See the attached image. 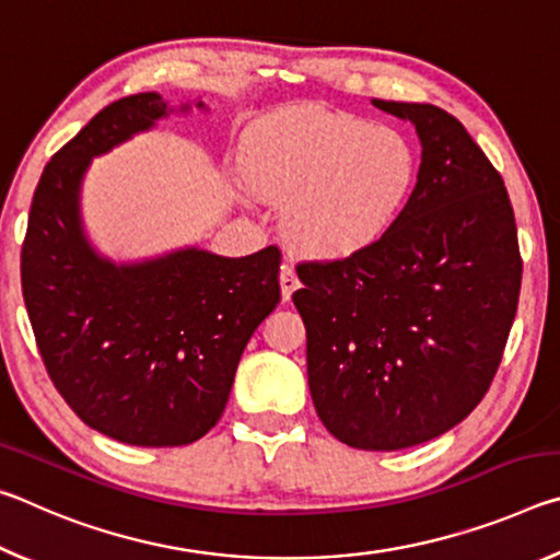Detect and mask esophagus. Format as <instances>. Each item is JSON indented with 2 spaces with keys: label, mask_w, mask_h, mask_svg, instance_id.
Masks as SVG:
<instances>
[{
  "label": "esophagus",
  "mask_w": 560,
  "mask_h": 560,
  "mask_svg": "<svg viewBox=\"0 0 560 560\" xmlns=\"http://www.w3.org/2000/svg\"><path fill=\"white\" fill-rule=\"evenodd\" d=\"M279 283H281V296H283V301H289L291 293L299 289V277H296V271H293V267H291L289 261L281 264Z\"/></svg>",
  "instance_id": "1"
}]
</instances>
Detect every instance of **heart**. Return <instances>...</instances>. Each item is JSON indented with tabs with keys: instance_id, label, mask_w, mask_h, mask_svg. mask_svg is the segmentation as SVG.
<instances>
[{
	"instance_id": "obj_1",
	"label": "heart",
	"mask_w": 560,
	"mask_h": 560,
	"mask_svg": "<svg viewBox=\"0 0 560 560\" xmlns=\"http://www.w3.org/2000/svg\"><path fill=\"white\" fill-rule=\"evenodd\" d=\"M417 170L400 130L311 106L261 126L244 155L246 185L287 205L289 242L324 259L353 257L381 242L410 202Z\"/></svg>"
}]
</instances>
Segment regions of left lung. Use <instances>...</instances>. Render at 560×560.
<instances>
[{"instance_id": "obj_1", "label": "left lung", "mask_w": 560, "mask_h": 560, "mask_svg": "<svg viewBox=\"0 0 560 560\" xmlns=\"http://www.w3.org/2000/svg\"><path fill=\"white\" fill-rule=\"evenodd\" d=\"M410 120L422 163L400 220L371 249L301 261L308 390L348 447L440 438L487 395L521 289L504 179L467 128L430 103L375 98Z\"/></svg>"}]
</instances>
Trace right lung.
<instances>
[{
  "mask_svg": "<svg viewBox=\"0 0 560 560\" xmlns=\"http://www.w3.org/2000/svg\"><path fill=\"white\" fill-rule=\"evenodd\" d=\"M167 113L153 91L96 113L46 163L22 244L26 314L51 383L89 428L136 447H179L214 428L246 343L281 299L279 246L240 259L189 246L118 267L89 244L79 189L91 158Z\"/></svg>",
  "mask_w": 560,
  "mask_h": 560,
  "instance_id": "1",
  "label": "right lung"
}]
</instances>
